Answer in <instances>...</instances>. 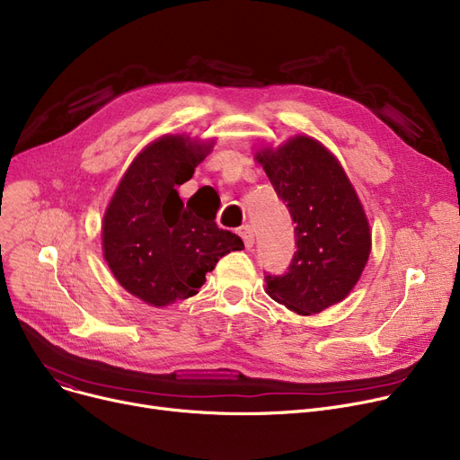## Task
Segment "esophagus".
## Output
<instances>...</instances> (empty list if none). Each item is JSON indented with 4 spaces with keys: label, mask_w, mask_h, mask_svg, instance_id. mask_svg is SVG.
<instances>
[{
    "label": "esophagus",
    "mask_w": 460,
    "mask_h": 460,
    "mask_svg": "<svg viewBox=\"0 0 460 460\" xmlns=\"http://www.w3.org/2000/svg\"><path fill=\"white\" fill-rule=\"evenodd\" d=\"M238 234L243 236V240H244V244H246L248 250L253 248V244H255V234H253V229H252L250 226H243V227H240Z\"/></svg>",
    "instance_id": "obj_1"
}]
</instances>
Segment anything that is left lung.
I'll return each instance as SVG.
<instances>
[{"instance_id": "8db88e82", "label": "left lung", "mask_w": 460, "mask_h": 460, "mask_svg": "<svg viewBox=\"0 0 460 460\" xmlns=\"http://www.w3.org/2000/svg\"><path fill=\"white\" fill-rule=\"evenodd\" d=\"M255 160L293 216L296 253L285 276L267 278V295L298 315H317L343 302L371 253V226L341 162L307 134L272 147Z\"/></svg>"}]
</instances>
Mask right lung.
I'll return each mask as SVG.
<instances>
[{"mask_svg": "<svg viewBox=\"0 0 460 460\" xmlns=\"http://www.w3.org/2000/svg\"><path fill=\"white\" fill-rule=\"evenodd\" d=\"M216 139L164 134L137 153L102 217V253L119 285L141 302L165 307L199 293L205 274L243 238L212 214L184 208L177 186L191 179Z\"/></svg>", "mask_w": 460, "mask_h": 460, "instance_id": "add662e5", "label": "right lung"}]
</instances>
